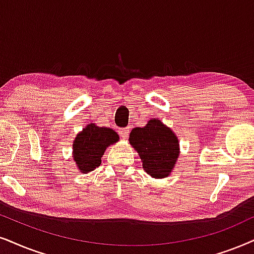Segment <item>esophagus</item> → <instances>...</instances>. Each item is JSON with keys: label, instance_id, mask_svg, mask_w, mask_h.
Listing matches in <instances>:
<instances>
[{"label": "esophagus", "instance_id": "1", "mask_svg": "<svg viewBox=\"0 0 254 254\" xmlns=\"http://www.w3.org/2000/svg\"><path fill=\"white\" fill-rule=\"evenodd\" d=\"M120 134L122 138H124L125 139V138H127V136H129V129H127H127H125V127L124 129H120Z\"/></svg>", "mask_w": 254, "mask_h": 254}]
</instances>
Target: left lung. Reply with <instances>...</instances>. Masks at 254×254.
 Wrapping results in <instances>:
<instances>
[{"label": "left lung", "instance_id": "obj_1", "mask_svg": "<svg viewBox=\"0 0 254 254\" xmlns=\"http://www.w3.org/2000/svg\"><path fill=\"white\" fill-rule=\"evenodd\" d=\"M130 144L139 153L143 169L155 178L170 175L179 155L176 134L159 120H150L144 127H134L130 133Z\"/></svg>", "mask_w": 254, "mask_h": 254}]
</instances>
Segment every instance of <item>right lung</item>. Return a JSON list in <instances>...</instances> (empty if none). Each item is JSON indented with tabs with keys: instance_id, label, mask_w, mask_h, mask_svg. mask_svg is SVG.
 Here are the masks:
<instances>
[{
	"instance_id": "1",
	"label": "right lung",
	"mask_w": 254,
	"mask_h": 254,
	"mask_svg": "<svg viewBox=\"0 0 254 254\" xmlns=\"http://www.w3.org/2000/svg\"><path fill=\"white\" fill-rule=\"evenodd\" d=\"M118 134L110 127L90 124L76 137L73 142V159L79 171L88 173L102 163V156L110 144L116 143Z\"/></svg>"
}]
</instances>
